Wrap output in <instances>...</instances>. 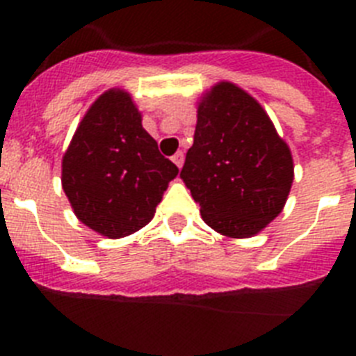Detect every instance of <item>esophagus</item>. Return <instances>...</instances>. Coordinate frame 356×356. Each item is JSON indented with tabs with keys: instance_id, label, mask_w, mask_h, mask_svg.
Here are the masks:
<instances>
[{
	"instance_id": "esophagus-1",
	"label": "esophagus",
	"mask_w": 356,
	"mask_h": 356,
	"mask_svg": "<svg viewBox=\"0 0 356 356\" xmlns=\"http://www.w3.org/2000/svg\"><path fill=\"white\" fill-rule=\"evenodd\" d=\"M184 160H185V155H184V151H178L175 156H172V162L178 165V168H181L184 165Z\"/></svg>"
}]
</instances>
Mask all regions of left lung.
Here are the masks:
<instances>
[{
  "mask_svg": "<svg viewBox=\"0 0 356 356\" xmlns=\"http://www.w3.org/2000/svg\"><path fill=\"white\" fill-rule=\"evenodd\" d=\"M180 176L210 228L244 238L284 210L294 163L260 103L221 81L197 105L194 144Z\"/></svg>",
  "mask_w": 356,
  "mask_h": 356,
  "instance_id": "8db88e82",
  "label": "left lung"
}]
</instances>
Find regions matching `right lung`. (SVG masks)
<instances>
[{"label":"right lung","mask_w":356,"mask_h":356,"mask_svg":"<svg viewBox=\"0 0 356 356\" xmlns=\"http://www.w3.org/2000/svg\"><path fill=\"white\" fill-rule=\"evenodd\" d=\"M178 168L160 155L131 96L110 89L78 124L62 159V188L83 225L108 238L144 228Z\"/></svg>","instance_id":"right-lung-1"}]
</instances>
